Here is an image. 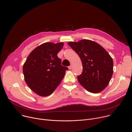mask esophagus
Segmentation results:
<instances>
[{
	"instance_id": "esophagus-1",
	"label": "esophagus",
	"mask_w": 132,
	"mask_h": 132,
	"mask_svg": "<svg viewBox=\"0 0 132 132\" xmlns=\"http://www.w3.org/2000/svg\"><path fill=\"white\" fill-rule=\"evenodd\" d=\"M72 67L71 65H70L69 67H68V68H69V69H70V70H71V69H72Z\"/></svg>"
}]
</instances>
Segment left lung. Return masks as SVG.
I'll return each instance as SVG.
<instances>
[{
    "instance_id": "8db88e82",
    "label": "left lung",
    "mask_w": 132,
    "mask_h": 132,
    "mask_svg": "<svg viewBox=\"0 0 132 132\" xmlns=\"http://www.w3.org/2000/svg\"><path fill=\"white\" fill-rule=\"evenodd\" d=\"M68 44L80 57L83 67L77 77L81 86L87 91L97 93L109 84L113 74V62L107 51L98 43L88 39Z\"/></svg>"
}]
</instances>
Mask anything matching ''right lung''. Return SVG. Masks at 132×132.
<instances>
[{
	"instance_id": "add662e5",
	"label": "right lung",
	"mask_w": 132,
	"mask_h": 132,
	"mask_svg": "<svg viewBox=\"0 0 132 132\" xmlns=\"http://www.w3.org/2000/svg\"><path fill=\"white\" fill-rule=\"evenodd\" d=\"M63 45L62 42L42 44L30 53L23 64L25 81L37 95H51L63 79L68 69L61 65L57 54Z\"/></svg>"
}]
</instances>
